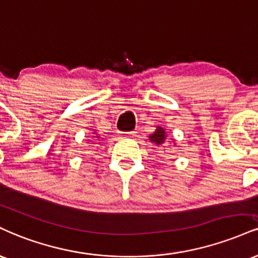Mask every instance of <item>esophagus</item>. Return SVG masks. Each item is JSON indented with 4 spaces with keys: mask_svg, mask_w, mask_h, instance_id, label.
<instances>
[{
    "mask_svg": "<svg viewBox=\"0 0 258 258\" xmlns=\"http://www.w3.org/2000/svg\"><path fill=\"white\" fill-rule=\"evenodd\" d=\"M136 136V132H128L126 135H123V138H133Z\"/></svg>",
    "mask_w": 258,
    "mask_h": 258,
    "instance_id": "esophagus-1",
    "label": "esophagus"
}]
</instances>
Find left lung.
Segmentation results:
<instances>
[{
	"label": "left lung",
	"mask_w": 258,
	"mask_h": 258,
	"mask_svg": "<svg viewBox=\"0 0 258 258\" xmlns=\"http://www.w3.org/2000/svg\"><path fill=\"white\" fill-rule=\"evenodd\" d=\"M149 141L151 143H154L155 145L157 147H163L167 142V133L164 131V128H162L161 126H157L156 130H155L154 133L149 135ZM173 145H175V143H173Z\"/></svg>",
	"instance_id": "left-lung-1"
}]
</instances>
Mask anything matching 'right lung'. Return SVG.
<instances>
[{"instance_id":"1","label":"right lung","mask_w":258,"mask_h":258,"mask_svg":"<svg viewBox=\"0 0 258 258\" xmlns=\"http://www.w3.org/2000/svg\"><path fill=\"white\" fill-rule=\"evenodd\" d=\"M94 137H95V138H98V137H99V136H98V135H97V133H96V132H94Z\"/></svg>"}]
</instances>
